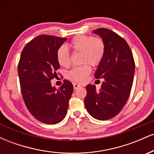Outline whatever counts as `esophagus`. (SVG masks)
Wrapping results in <instances>:
<instances>
[{
	"mask_svg": "<svg viewBox=\"0 0 154 154\" xmlns=\"http://www.w3.org/2000/svg\"><path fill=\"white\" fill-rule=\"evenodd\" d=\"M73 86H74V89H75V90L78 89V88H79L81 87L80 85L77 84V83H74V84H73Z\"/></svg>",
	"mask_w": 154,
	"mask_h": 154,
	"instance_id": "34e87169",
	"label": "esophagus"
}]
</instances>
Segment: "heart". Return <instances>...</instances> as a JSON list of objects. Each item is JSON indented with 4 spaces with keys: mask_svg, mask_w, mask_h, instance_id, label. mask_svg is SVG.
<instances>
[{
    "mask_svg": "<svg viewBox=\"0 0 154 154\" xmlns=\"http://www.w3.org/2000/svg\"><path fill=\"white\" fill-rule=\"evenodd\" d=\"M69 47L73 52H81V63L85 64L72 69L67 74V77L75 82L83 83L91 72V68L88 63L95 66L103 61L106 54L105 43L100 37L79 35L72 39ZM56 59L60 66L65 68L71 65V56L63 46L58 49Z\"/></svg>",
    "mask_w": 154,
    "mask_h": 154,
    "instance_id": "1",
    "label": "heart"
}]
</instances>
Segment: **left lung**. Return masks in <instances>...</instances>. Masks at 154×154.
Instances as JSON below:
<instances>
[{
	"label": "left lung",
	"mask_w": 154,
	"mask_h": 154,
	"mask_svg": "<svg viewBox=\"0 0 154 154\" xmlns=\"http://www.w3.org/2000/svg\"><path fill=\"white\" fill-rule=\"evenodd\" d=\"M93 33L100 35L106 45V54L98 65L95 77L104 79L101 88L86 86L85 106L91 115L98 120H107L117 115L126 104L133 82L135 61L125 39L114 32L99 28Z\"/></svg>",
	"instance_id": "left-lung-1"
}]
</instances>
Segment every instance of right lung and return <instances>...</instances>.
Masks as SVG:
<instances>
[{"mask_svg": "<svg viewBox=\"0 0 154 154\" xmlns=\"http://www.w3.org/2000/svg\"><path fill=\"white\" fill-rule=\"evenodd\" d=\"M66 40L48 35H38L26 43L21 54L18 75L23 100L36 119L48 125L59 123L67 114L73 85L66 79L59 89L51 80L60 68L58 49Z\"/></svg>", "mask_w": 154, "mask_h": 154, "instance_id": "obj_1", "label": "right lung"}]
</instances>
